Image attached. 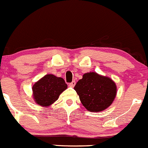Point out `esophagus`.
<instances>
[{
	"mask_svg": "<svg viewBox=\"0 0 148 148\" xmlns=\"http://www.w3.org/2000/svg\"><path fill=\"white\" fill-rule=\"evenodd\" d=\"M75 81H73V82H71V83H70L69 84V86L70 87H72V88H73V87L75 86Z\"/></svg>",
	"mask_w": 148,
	"mask_h": 148,
	"instance_id": "1",
	"label": "esophagus"
}]
</instances>
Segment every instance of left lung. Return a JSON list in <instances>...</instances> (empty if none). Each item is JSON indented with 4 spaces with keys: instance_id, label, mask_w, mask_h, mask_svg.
Instances as JSON below:
<instances>
[{
    "instance_id": "1",
    "label": "left lung",
    "mask_w": 148,
    "mask_h": 148,
    "mask_svg": "<svg viewBox=\"0 0 148 148\" xmlns=\"http://www.w3.org/2000/svg\"><path fill=\"white\" fill-rule=\"evenodd\" d=\"M74 89L83 106L90 112H100L109 107L117 90L115 83L110 78L94 72L83 75Z\"/></svg>"
}]
</instances>
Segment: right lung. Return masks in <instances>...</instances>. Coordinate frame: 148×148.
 I'll use <instances>...</instances> for the list:
<instances>
[{"mask_svg": "<svg viewBox=\"0 0 148 148\" xmlns=\"http://www.w3.org/2000/svg\"><path fill=\"white\" fill-rule=\"evenodd\" d=\"M68 85L62 77L48 74L33 86V97L37 104L47 107L58 99Z\"/></svg>", "mask_w": 148, "mask_h": 148, "instance_id": "right-lung-1", "label": "right lung"}]
</instances>
